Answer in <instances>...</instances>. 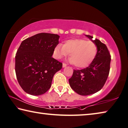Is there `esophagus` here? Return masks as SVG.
<instances>
[{
	"mask_svg": "<svg viewBox=\"0 0 128 128\" xmlns=\"http://www.w3.org/2000/svg\"><path fill=\"white\" fill-rule=\"evenodd\" d=\"M66 64H65V63H63V64H62V67H63V68L66 67Z\"/></svg>",
	"mask_w": 128,
	"mask_h": 128,
	"instance_id": "1",
	"label": "esophagus"
}]
</instances>
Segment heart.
I'll return each mask as SVG.
<instances>
[{"label":"heart","instance_id":"heart-1","mask_svg":"<svg viewBox=\"0 0 128 128\" xmlns=\"http://www.w3.org/2000/svg\"><path fill=\"white\" fill-rule=\"evenodd\" d=\"M98 47L94 42L83 39H74L66 40L63 46L58 44L54 49V57L57 59L70 54L69 62L78 68H85L94 60Z\"/></svg>","mask_w":128,"mask_h":128}]
</instances>
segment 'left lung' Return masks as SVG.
<instances>
[{"label":"left lung","mask_w":128,"mask_h":128,"mask_svg":"<svg viewBox=\"0 0 128 128\" xmlns=\"http://www.w3.org/2000/svg\"><path fill=\"white\" fill-rule=\"evenodd\" d=\"M98 47L96 56L87 68L74 70L69 79L71 88L78 94L88 96L98 92L103 87L110 69L111 56L105 44L98 39L93 40L92 36L86 35Z\"/></svg>","instance_id":"1"}]
</instances>
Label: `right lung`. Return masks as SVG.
<instances>
[{
  "mask_svg": "<svg viewBox=\"0 0 128 128\" xmlns=\"http://www.w3.org/2000/svg\"><path fill=\"white\" fill-rule=\"evenodd\" d=\"M59 38L57 34H38L25 39L20 46L16 56V76L28 94L45 93L51 87L54 75L62 68V62L52 57Z\"/></svg>",
  "mask_w": 128,
  "mask_h": 128,
  "instance_id": "add662e5",
  "label": "right lung"
}]
</instances>
